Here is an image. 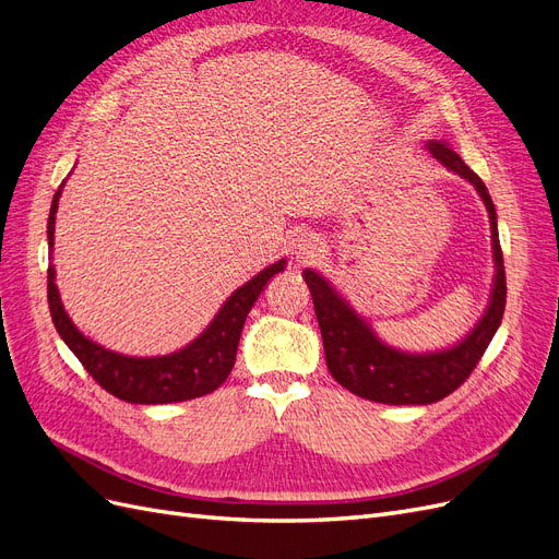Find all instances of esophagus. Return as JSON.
<instances>
[{"instance_id": "obj_1", "label": "esophagus", "mask_w": 559, "mask_h": 559, "mask_svg": "<svg viewBox=\"0 0 559 559\" xmlns=\"http://www.w3.org/2000/svg\"><path fill=\"white\" fill-rule=\"evenodd\" d=\"M292 251H294V257L302 263L317 261L321 257V251H324V242L319 240V235H314L310 230H302L292 240Z\"/></svg>"}]
</instances>
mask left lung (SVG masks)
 Returning a JSON list of instances; mask_svg holds the SVG:
<instances>
[{
  "label": "left lung",
  "instance_id": "left-lung-1",
  "mask_svg": "<svg viewBox=\"0 0 559 559\" xmlns=\"http://www.w3.org/2000/svg\"><path fill=\"white\" fill-rule=\"evenodd\" d=\"M427 148L448 170L473 183L489 214L497 273L489 306L476 329H471V333L462 337V343L441 352H401L384 345L376 331L368 326V321L349 308V302L333 289L326 277H321L314 270L302 273L312 294L331 376L352 394L386 405H427L445 399L456 386H462L473 373V368L478 366L487 345L492 343L506 308L503 253L499 245L495 202L487 193V186L445 142H429Z\"/></svg>",
  "mask_w": 559,
  "mask_h": 559
}]
</instances>
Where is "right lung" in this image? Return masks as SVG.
<instances>
[{
    "label": "right lung",
    "mask_w": 559,
    "mask_h": 559,
    "mask_svg": "<svg viewBox=\"0 0 559 559\" xmlns=\"http://www.w3.org/2000/svg\"><path fill=\"white\" fill-rule=\"evenodd\" d=\"M62 186L53 195V205L48 214V247L53 251L56 233V212ZM284 259L267 265L257 277H251L238 292L224 302L222 310L210 321L193 343L186 347L163 354V357H128V354L111 352L103 345L93 343L74 324L56 286V267L48 265V308L53 324L64 341V345L74 352V357L88 370L93 380L107 389L116 399L128 403L156 405V403H179L212 394L222 386L235 366V354L242 335L245 319L253 302L265 289L270 277L284 270Z\"/></svg>",
    "instance_id": "add662e5"
}]
</instances>
